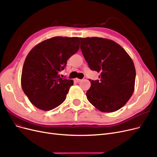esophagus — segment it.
<instances>
[{
	"mask_svg": "<svg viewBox=\"0 0 157 157\" xmlns=\"http://www.w3.org/2000/svg\"><path fill=\"white\" fill-rule=\"evenodd\" d=\"M81 80H82V79H80L79 78H75L74 79V81H75V82H79Z\"/></svg>",
	"mask_w": 157,
	"mask_h": 157,
	"instance_id": "34e87169",
	"label": "esophagus"
}]
</instances>
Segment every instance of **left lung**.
<instances>
[{
	"label": "left lung",
	"instance_id": "1",
	"mask_svg": "<svg viewBox=\"0 0 157 157\" xmlns=\"http://www.w3.org/2000/svg\"><path fill=\"white\" fill-rule=\"evenodd\" d=\"M80 48L92 71L100 72V80H89L86 96L103 113L117 111L128 101L135 90L134 63L121 46L111 39L80 37Z\"/></svg>",
	"mask_w": 157,
	"mask_h": 157
}]
</instances>
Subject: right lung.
<instances>
[{
    "instance_id": "add662e5",
    "label": "right lung",
    "mask_w": 157,
    "mask_h": 157,
    "mask_svg": "<svg viewBox=\"0 0 157 157\" xmlns=\"http://www.w3.org/2000/svg\"><path fill=\"white\" fill-rule=\"evenodd\" d=\"M78 37H54L39 43L27 55L21 74V86L37 108L48 111L65 100L73 80L61 78L59 72L79 48Z\"/></svg>"
}]
</instances>
